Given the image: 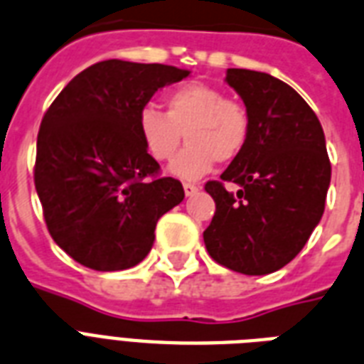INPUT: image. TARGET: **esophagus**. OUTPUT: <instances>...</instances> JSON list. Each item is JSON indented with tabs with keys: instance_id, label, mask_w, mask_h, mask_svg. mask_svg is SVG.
I'll use <instances>...</instances> for the list:
<instances>
[{
	"instance_id": "esophagus-1",
	"label": "esophagus",
	"mask_w": 364,
	"mask_h": 364,
	"mask_svg": "<svg viewBox=\"0 0 364 364\" xmlns=\"http://www.w3.org/2000/svg\"><path fill=\"white\" fill-rule=\"evenodd\" d=\"M197 191H199V186H197V184H190V182H186V184H184V193H186V196H188V197L196 196Z\"/></svg>"
}]
</instances>
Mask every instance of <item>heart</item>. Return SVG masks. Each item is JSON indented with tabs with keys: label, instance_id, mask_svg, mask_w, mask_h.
Listing matches in <instances>:
<instances>
[{
	"label": "heart",
	"instance_id": "1",
	"mask_svg": "<svg viewBox=\"0 0 364 364\" xmlns=\"http://www.w3.org/2000/svg\"><path fill=\"white\" fill-rule=\"evenodd\" d=\"M138 134L157 161H168L182 138L188 146L171 163L168 173L180 180H197L216 161H232L249 140L250 117L243 104L226 98L220 89L186 83L165 97V112L144 106L136 117Z\"/></svg>",
	"mask_w": 364,
	"mask_h": 364
}]
</instances>
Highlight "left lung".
<instances>
[{
  "label": "left lung",
  "mask_w": 364,
  "mask_h": 364,
  "mask_svg": "<svg viewBox=\"0 0 364 364\" xmlns=\"http://www.w3.org/2000/svg\"><path fill=\"white\" fill-rule=\"evenodd\" d=\"M226 83L250 117L249 140L221 182L205 184L216 213L203 239L208 255L245 275L287 266L325 213L331 161L317 115L290 85L264 72L228 68Z\"/></svg>",
  "instance_id": "obj_1"
}]
</instances>
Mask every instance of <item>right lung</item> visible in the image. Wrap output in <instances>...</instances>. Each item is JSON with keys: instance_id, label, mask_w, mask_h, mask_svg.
I'll use <instances>...</instances> for the list:
<instances>
[{"instance_id": "add662e5", "label": "right lung", "mask_w": 364, "mask_h": 364, "mask_svg": "<svg viewBox=\"0 0 364 364\" xmlns=\"http://www.w3.org/2000/svg\"><path fill=\"white\" fill-rule=\"evenodd\" d=\"M190 75L165 64L104 60L70 81L43 115L33 182L50 237L81 266H136L156 224L184 199L178 180L157 178L159 163L138 134V112L159 89Z\"/></svg>"}]
</instances>
